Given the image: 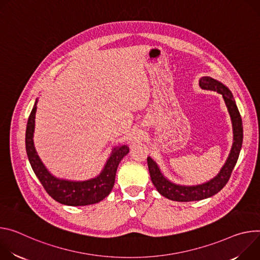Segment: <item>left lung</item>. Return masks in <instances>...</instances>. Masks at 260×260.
<instances>
[{"mask_svg":"<svg viewBox=\"0 0 260 260\" xmlns=\"http://www.w3.org/2000/svg\"><path fill=\"white\" fill-rule=\"evenodd\" d=\"M199 86L204 90L214 91L222 95L233 124V147L232 150H230V153L225 164L222 166L219 174L211 181L196 186H183L170 182L163 176L157 163L151 157H148L149 171L154 186L161 195L170 200L185 201V203H187V201H195L209 198L217 194L219 191L223 189V187L227 184L230 176H232L233 169L237 164L242 149L243 123L233 93L230 92V90L222 82L210 76L201 77L199 79Z\"/></svg>","mask_w":260,"mask_h":260,"instance_id":"1","label":"left lung"}]
</instances>
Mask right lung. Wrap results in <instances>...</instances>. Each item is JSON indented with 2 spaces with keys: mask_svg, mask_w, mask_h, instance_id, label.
Returning <instances> with one entry per match:
<instances>
[{
  "mask_svg": "<svg viewBox=\"0 0 260 260\" xmlns=\"http://www.w3.org/2000/svg\"><path fill=\"white\" fill-rule=\"evenodd\" d=\"M36 105L37 100L26 124L25 150L28 161L45 191L57 203L72 207L94 205L103 200L110 193L114 185L118 166L121 160L129 153V148L126 145L114 148L100 175L94 179L82 182L57 179L44 166L34 147L33 136L37 110Z\"/></svg>",
  "mask_w": 260,
  "mask_h": 260,
  "instance_id": "1",
  "label": "right lung"
}]
</instances>
